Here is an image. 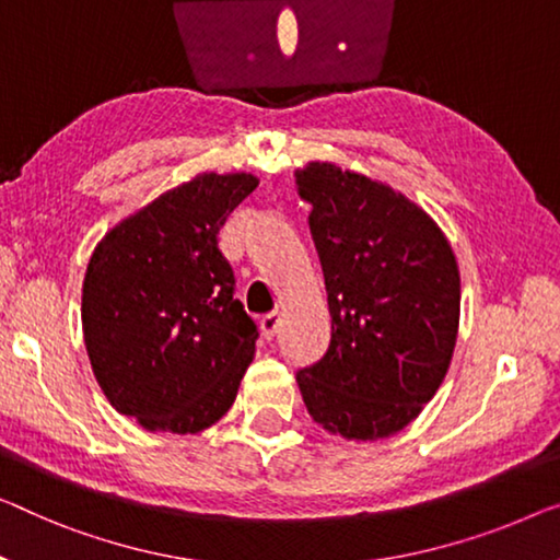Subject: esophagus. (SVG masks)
Listing matches in <instances>:
<instances>
[{"mask_svg":"<svg viewBox=\"0 0 560 560\" xmlns=\"http://www.w3.org/2000/svg\"><path fill=\"white\" fill-rule=\"evenodd\" d=\"M279 327H281V314L279 312H271V314L261 316V334H264V339L271 341L279 334Z\"/></svg>","mask_w":560,"mask_h":560,"instance_id":"1","label":"esophagus"}]
</instances>
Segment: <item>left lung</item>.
<instances>
[{"label":"left lung","instance_id":"8db88e82","mask_svg":"<svg viewBox=\"0 0 560 560\" xmlns=\"http://www.w3.org/2000/svg\"><path fill=\"white\" fill-rule=\"evenodd\" d=\"M331 314L329 349L296 372L324 430L387 438L445 380L460 322V273L438 223L366 175L334 163L296 171Z\"/></svg>","mask_w":560,"mask_h":560}]
</instances>
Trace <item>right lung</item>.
<instances>
[{"label": "right lung", "instance_id": "add662e5", "mask_svg": "<svg viewBox=\"0 0 560 560\" xmlns=\"http://www.w3.org/2000/svg\"><path fill=\"white\" fill-rule=\"evenodd\" d=\"M258 180L203 173L100 241L82 283L97 385L145 430L194 435L229 412L256 352L219 231Z\"/></svg>", "mask_w": 560, "mask_h": 560}]
</instances>
